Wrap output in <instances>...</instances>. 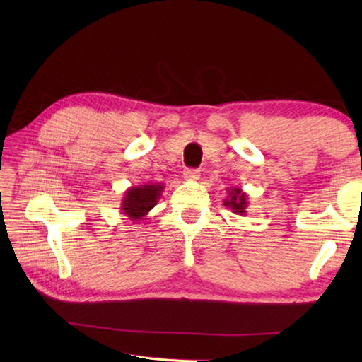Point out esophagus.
<instances>
[{
  "label": "esophagus",
  "mask_w": 362,
  "mask_h": 362,
  "mask_svg": "<svg viewBox=\"0 0 362 362\" xmlns=\"http://www.w3.org/2000/svg\"><path fill=\"white\" fill-rule=\"evenodd\" d=\"M199 175H201L199 169H185V171H183V177H185L187 180H191V182L199 180Z\"/></svg>",
  "instance_id": "34e87169"
}]
</instances>
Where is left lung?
Returning a JSON list of instances; mask_svg holds the SVG:
<instances>
[{"mask_svg":"<svg viewBox=\"0 0 362 362\" xmlns=\"http://www.w3.org/2000/svg\"><path fill=\"white\" fill-rule=\"evenodd\" d=\"M222 202H224L227 209H230L236 214H241V216L247 214L245 210H247L249 206V197H247V193H244L241 188L238 187L227 188V196Z\"/></svg>","mask_w":362,"mask_h":362,"instance_id":"8db88e82","label":"left lung"}]
</instances>
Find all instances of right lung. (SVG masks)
Here are the masks:
<instances>
[{"mask_svg":"<svg viewBox=\"0 0 362 362\" xmlns=\"http://www.w3.org/2000/svg\"><path fill=\"white\" fill-rule=\"evenodd\" d=\"M163 183L157 182L127 188L121 199V213L135 222L149 219L146 216L158 204V199L161 193H163Z\"/></svg>","mask_w":362,"mask_h":362,"instance_id":"obj_1","label":"right lung"}]
</instances>
